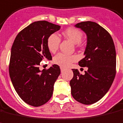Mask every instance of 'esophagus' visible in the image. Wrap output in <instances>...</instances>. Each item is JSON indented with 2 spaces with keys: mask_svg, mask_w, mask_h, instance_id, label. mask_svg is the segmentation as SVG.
Masks as SVG:
<instances>
[{
  "mask_svg": "<svg viewBox=\"0 0 123 123\" xmlns=\"http://www.w3.org/2000/svg\"><path fill=\"white\" fill-rule=\"evenodd\" d=\"M60 70H61V72H63V70H64V69H63L62 67H60Z\"/></svg>",
  "mask_w": 123,
  "mask_h": 123,
  "instance_id": "34e87169",
  "label": "esophagus"
}]
</instances>
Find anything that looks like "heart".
Here are the masks:
<instances>
[{"label":"heart","mask_w":123,"mask_h":123,"mask_svg":"<svg viewBox=\"0 0 123 123\" xmlns=\"http://www.w3.org/2000/svg\"><path fill=\"white\" fill-rule=\"evenodd\" d=\"M63 36L69 39L74 43H79L82 38V33L76 28L70 27L63 32ZM60 39L55 33L50 35L47 39V47L48 50L51 53L55 52L60 45ZM78 60L76 55H67L59 53L53 57V62L61 67L66 68L71 63Z\"/></svg>","instance_id":"b5f03b06"}]
</instances>
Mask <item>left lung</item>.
<instances>
[{
	"label": "left lung",
	"instance_id": "8db88e82",
	"mask_svg": "<svg viewBox=\"0 0 123 123\" xmlns=\"http://www.w3.org/2000/svg\"><path fill=\"white\" fill-rule=\"evenodd\" d=\"M87 35L84 57L78 62L87 67L85 74L72 69L74 77L70 80L73 98L84 105H92L105 95L116 75V51L111 35L96 23L81 22L75 25Z\"/></svg>",
	"mask_w": 123,
	"mask_h": 123
}]
</instances>
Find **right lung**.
Wrapping results in <instances>:
<instances>
[{
  "label": "right lung",
  "mask_w": 123,
  "mask_h": 123,
  "mask_svg": "<svg viewBox=\"0 0 123 123\" xmlns=\"http://www.w3.org/2000/svg\"><path fill=\"white\" fill-rule=\"evenodd\" d=\"M60 29V25L48 21H36L20 31L13 42L9 75L18 95L29 105L40 106L52 96L53 85L60 74V67L54 64L41 71L39 66L44 59H52L47 39Z\"/></svg>",
  "instance_id": "right-lung-1"
}]
</instances>
